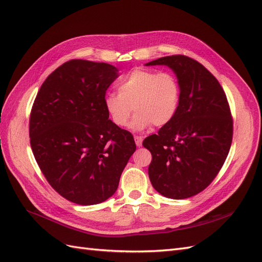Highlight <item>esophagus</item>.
Returning a JSON list of instances; mask_svg holds the SVG:
<instances>
[{"instance_id":"esophagus-1","label":"esophagus","mask_w":262,"mask_h":262,"mask_svg":"<svg viewBox=\"0 0 262 262\" xmlns=\"http://www.w3.org/2000/svg\"><path fill=\"white\" fill-rule=\"evenodd\" d=\"M134 141H136L137 146H141L142 145V141H143V138L140 137V136H136V137H134Z\"/></svg>"}]
</instances>
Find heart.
<instances>
[{
    "label": "heart",
    "mask_w": 262,
    "mask_h": 262,
    "mask_svg": "<svg viewBox=\"0 0 262 262\" xmlns=\"http://www.w3.org/2000/svg\"><path fill=\"white\" fill-rule=\"evenodd\" d=\"M180 102V85L170 72L137 69L118 84V94L109 93L105 98L107 112L115 124L126 126L137 113L133 126L138 130L153 124L161 128L176 116Z\"/></svg>",
    "instance_id": "obj_1"
}]
</instances>
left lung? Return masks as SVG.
Wrapping results in <instances>:
<instances>
[{
    "mask_svg": "<svg viewBox=\"0 0 262 262\" xmlns=\"http://www.w3.org/2000/svg\"><path fill=\"white\" fill-rule=\"evenodd\" d=\"M162 64L177 75L179 107L143 146L152 154L148 177L154 189L179 200L203 191L217 176L231 148L233 117L224 90L201 63L175 54L146 66Z\"/></svg>",
    "mask_w": 262,
    "mask_h": 262,
    "instance_id": "left-lung-1",
    "label": "left lung"
}]
</instances>
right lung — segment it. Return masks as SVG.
Wrapping results in <instances>:
<instances>
[{
  "label": "right lung",
  "instance_id": "right-lung-1",
  "mask_svg": "<svg viewBox=\"0 0 262 262\" xmlns=\"http://www.w3.org/2000/svg\"><path fill=\"white\" fill-rule=\"evenodd\" d=\"M118 69L70 60L46 78L29 117V138L47 181L67 200L98 204L112 196L137 146L105 106Z\"/></svg>",
  "mask_w": 262,
  "mask_h": 262
}]
</instances>
